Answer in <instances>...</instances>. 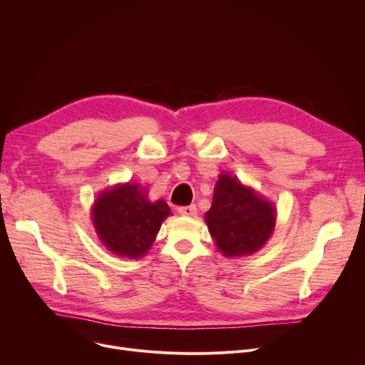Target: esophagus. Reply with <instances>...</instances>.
Masks as SVG:
<instances>
[{
    "instance_id": "obj_1",
    "label": "esophagus",
    "mask_w": 365,
    "mask_h": 365,
    "mask_svg": "<svg viewBox=\"0 0 365 365\" xmlns=\"http://www.w3.org/2000/svg\"><path fill=\"white\" fill-rule=\"evenodd\" d=\"M179 215L182 216H187V217H192L197 215V207L195 205H186V207H179L178 208Z\"/></svg>"
}]
</instances>
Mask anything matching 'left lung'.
Listing matches in <instances>:
<instances>
[{
    "mask_svg": "<svg viewBox=\"0 0 365 365\" xmlns=\"http://www.w3.org/2000/svg\"><path fill=\"white\" fill-rule=\"evenodd\" d=\"M204 219L217 250L225 257H242L257 253L269 241L277 223V208L252 186L223 171Z\"/></svg>",
    "mask_w": 365,
    "mask_h": 365,
    "instance_id": "left-lung-1",
    "label": "left lung"
}]
</instances>
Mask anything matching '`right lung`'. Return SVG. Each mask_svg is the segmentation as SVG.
Masks as SVG:
<instances>
[{"instance_id": "obj_1", "label": "right lung", "mask_w": 365, "mask_h": 365, "mask_svg": "<svg viewBox=\"0 0 365 365\" xmlns=\"http://www.w3.org/2000/svg\"><path fill=\"white\" fill-rule=\"evenodd\" d=\"M91 222L110 253L127 259L143 257L171 216L164 200L152 202L139 183H117L103 189L91 205Z\"/></svg>"}]
</instances>
